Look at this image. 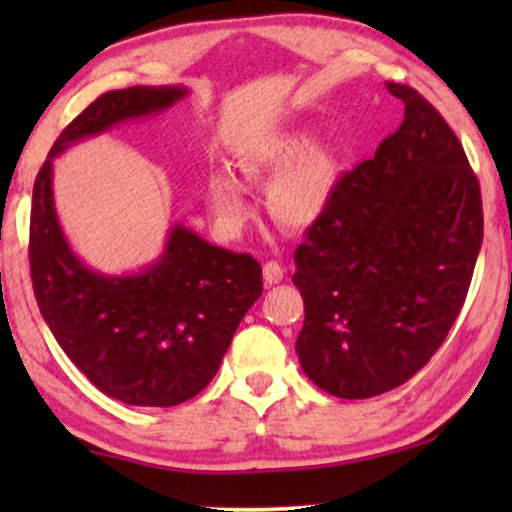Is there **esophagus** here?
<instances>
[{"mask_svg":"<svg viewBox=\"0 0 512 512\" xmlns=\"http://www.w3.org/2000/svg\"><path fill=\"white\" fill-rule=\"evenodd\" d=\"M284 280V268L277 262H266L264 264V282L266 284H280Z\"/></svg>","mask_w":512,"mask_h":512,"instance_id":"esophagus-1","label":"esophagus"}]
</instances>
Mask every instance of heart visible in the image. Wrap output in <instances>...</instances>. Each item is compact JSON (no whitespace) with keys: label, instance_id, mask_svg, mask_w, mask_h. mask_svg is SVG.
<instances>
[{"label":"heart","instance_id":"obj_1","mask_svg":"<svg viewBox=\"0 0 512 512\" xmlns=\"http://www.w3.org/2000/svg\"><path fill=\"white\" fill-rule=\"evenodd\" d=\"M314 146L311 133H287L266 140L239 155L237 167L248 183H266L268 212L287 228L314 223L332 201L341 178L339 155ZM205 201L223 232H239L250 216L244 185L225 171H212L205 180Z\"/></svg>","mask_w":512,"mask_h":512}]
</instances>
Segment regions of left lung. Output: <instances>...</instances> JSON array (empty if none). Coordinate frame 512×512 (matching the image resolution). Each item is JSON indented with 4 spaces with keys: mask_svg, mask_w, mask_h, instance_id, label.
<instances>
[{
    "mask_svg": "<svg viewBox=\"0 0 512 512\" xmlns=\"http://www.w3.org/2000/svg\"><path fill=\"white\" fill-rule=\"evenodd\" d=\"M386 88L404 121L343 173L293 257L300 366L343 400L393 391L436 354L483 241L479 180L458 137L411 85Z\"/></svg>",
    "mask_w": 512,
    "mask_h": 512,
    "instance_id": "1",
    "label": "left lung"
}]
</instances>
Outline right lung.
<instances>
[{
  "instance_id": "1",
  "label": "right lung",
  "mask_w": 512,
  "mask_h": 512,
  "mask_svg": "<svg viewBox=\"0 0 512 512\" xmlns=\"http://www.w3.org/2000/svg\"><path fill=\"white\" fill-rule=\"evenodd\" d=\"M183 97L178 85L101 94L58 135L33 185L29 266L40 314L101 393L133 406H176L210 384L241 318L262 296V266L173 225L162 257L142 273L92 271L58 225L51 160L83 137Z\"/></svg>"
}]
</instances>
